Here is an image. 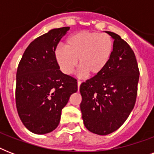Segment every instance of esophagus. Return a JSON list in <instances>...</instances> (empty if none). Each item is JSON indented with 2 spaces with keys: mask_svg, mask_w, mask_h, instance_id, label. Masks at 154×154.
<instances>
[{
  "mask_svg": "<svg viewBox=\"0 0 154 154\" xmlns=\"http://www.w3.org/2000/svg\"><path fill=\"white\" fill-rule=\"evenodd\" d=\"M81 84H82V82H80V81H78V82H77V89H78V90H79L80 89V85H81Z\"/></svg>",
  "mask_w": 154,
  "mask_h": 154,
  "instance_id": "1",
  "label": "esophagus"
}]
</instances>
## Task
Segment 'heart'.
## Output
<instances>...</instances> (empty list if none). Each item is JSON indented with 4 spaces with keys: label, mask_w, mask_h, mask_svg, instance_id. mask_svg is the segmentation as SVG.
<instances>
[{
    "label": "heart",
    "mask_w": 154,
    "mask_h": 154,
    "mask_svg": "<svg viewBox=\"0 0 154 154\" xmlns=\"http://www.w3.org/2000/svg\"><path fill=\"white\" fill-rule=\"evenodd\" d=\"M112 52L113 42L109 35L81 31L68 37L66 45L56 48L54 58L64 74L73 73L79 58L80 72L97 76L109 62Z\"/></svg>",
    "instance_id": "obj_1"
}]
</instances>
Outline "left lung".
Instances as JSON below:
<instances>
[{"label":"left lung","mask_w":154,"mask_h":154,"mask_svg":"<svg viewBox=\"0 0 154 154\" xmlns=\"http://www.w3.org/2000/svg\"><path fill=\"white\" fill-rule=\"evenodd\" d=\"M113 41L109 62L100 74L80 86V108L89 131L108 135L119 129L134 109L139 81L136 57L119 35L108 32Z\"/></svg>","instance_id":"1"}]
</instances>
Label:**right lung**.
I'll return each mask as SVG.
<instances>
[{
	"label": "right lung",
	"mask_w": 154,
	"mask_h": 154,
	"mask_svg": "<svg viewBox=\"0 0 154 154\" xmlns=\"http://www.w3.org/2000/svg\"><path fill=\"white\" fill-rule=\"evenodd\" d=\"M69 27L53 29L25 49L18 65L16 105L23 125L30 132L45 134L59 125L61 110L77 91V80L64 74L54 51Z\"/></svg>",
	"instance_id": "add662e5"
}]
</instances>
